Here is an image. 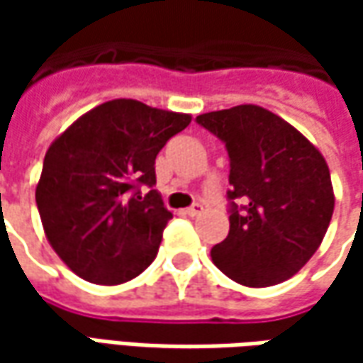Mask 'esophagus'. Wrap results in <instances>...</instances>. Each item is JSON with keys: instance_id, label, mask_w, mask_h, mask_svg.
Segmentation results:
<instances>
[{"instance_id": "esophagus-1", "label": "esophagus", "mask_w": 363, "mask_h": 363, "mask_svg": "<svg viewBox=\"0 0 363 363\" xmlns=\"http://www.w3.org/2000/svg\"><path fill=\"white\" fill-rule=\"evenodd\" d=\"M203 212V206L202 203H194V206H189V208H186V210H184V214H188V216H200V214H202Z\"/></svg>"}]
</instances>
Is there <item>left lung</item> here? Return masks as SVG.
I'll list each match as a JSON object with an SVG mask.
<instances>
[{"label":"left lung","instance_id":"1","mask_svg":"<svg viewBox=\"0 0 363 363\" xmlns=\"http://www.w3.org/2000/svg\"><path fill=\"white\" fill-rule=\"evenodd\" d=\"M230 157V232L212 248V262L244 286L291 279L328 232L333 186L325 157L293 125L257 105L198 117Z\"/></svg>","mask_w":363,"mask_h":363}]
</instances>
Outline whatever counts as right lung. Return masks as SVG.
<instances>
[{
	"instance_id": "obj_1",
	"label": "right lung",
	"mask_w": 363,
	"mask_h": 363,
	"mask_svg": "<svg viewBox=\"0 0 363 363\" xmlns=\"http://www.w3.org/2000/svg\"><path fill=\"white\" fill-rule=\"evenodd\" d=\"M191 115L115 99L78 117L46 151L35 203L50 246L94 285H121L153 262L172 218L155 157Z\"/></svg>"
}]
</instances>
